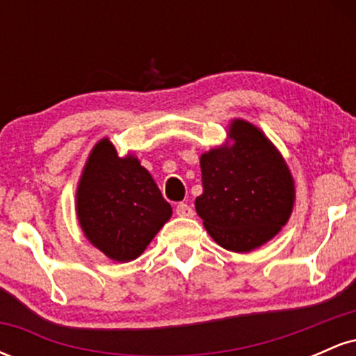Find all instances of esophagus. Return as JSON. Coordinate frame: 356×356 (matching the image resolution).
I'll use <instances>...</instances> for the list:
<instances>
[{
	"label": "esophagus",
	"instance_id": "34e87169",
	"mask_svg": "<svg viewBox=\"0 0 356 356\" xmlns=\"http://www.w3.org/2000/svg\"><path fill=\"white\" fill-rule=\"evenodd\" d=\"M175 214L181 216V218H192V216H194V209H192L189 204L179 202L177 206H175Z\"/></svg>",
	"mask_w": 356,
	"mask_h": 356
}]
</instances>
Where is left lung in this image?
I'll use <instances>...</instances> for the list:
<instances>
[{"label":"left lung","instance_id":"obj_1","mask_svg":"<svg viewBox=\"0 0 356 356\" xmlns=\"http://www.w3.org/2000/svg\"><path fill=\"white\" fill-rule=\"evenodd\" d=\"M229 142L201 155L202 194L195 211L227 251L249 252L288 222L295 181L283 155L257 127L231 122Z\"/></svg>","mask_w":356,"mask_h":356}]
</instances>
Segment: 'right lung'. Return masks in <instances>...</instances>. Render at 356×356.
Segmentation results:
<instances>
[{
    "instance_id": "right-lung-1",
    "label": "right lung",
    "mask_w": 356,
    "mask_h": 356,
    "mask_svg": "<svg viewBox=\"0 0 356 356\" xmlns=\"http://www.w3.org/2000/svg\"><path fill=\"white\" fill-rule=\"evenodd\" d=\"M172 216L137 157H118L108 138L88 155L76 187V218L87 239L118 263L136 259Z\"/></svg>"
}]
</instances>
